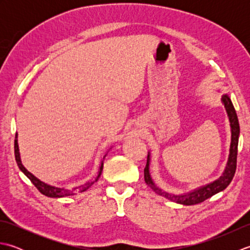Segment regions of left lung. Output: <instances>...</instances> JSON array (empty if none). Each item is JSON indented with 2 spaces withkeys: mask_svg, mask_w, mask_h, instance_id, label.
Here are the masks:
<instances>
[{
  "mask_svg": "<svg viewBox=\"0 0 250 250\" xmlns=\"http://www.w3.org/2000/svg\"><path fill=\"white\" fill-rule=\"evenodd\" d=\"M221 102L225 105V108L227 111V115L229 117L230 126H231V144H230V152L229 158H228V162L224 173L221 176L214 180L213 183H209L202 187L196 188L194 190H191L190 192L184 193V194H173L169 193L166 190H162L159 188L158 186L153 183V180L150 176L149 172V164H150V152H148L147 156V163L144 168V178L145 183L149 186V187L155 191L159 195H162L164 198L175 202V203L183 204V205H194L202 203V202L207 200L214 194L220 192V191L225 190L228 186L230 185L233 176L235 174L236 169V158H237V146H238V136H240V125H238V119L234 106L232 104V101L228 94H224L221 97Z\"/></svg>",
  "mask_w": 250,
  "mask_h": 250,
  "instance_id": "left-lung-1",
  "label": "left lung"
}]
</instances>
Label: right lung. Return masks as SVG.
I'll return each instance as SVG.
<instances>
[{"instance_id": "add662e5", "label": "right lung", "mask_w": 250, "mask_h": 250, "mask_svg": "<svg viewBox=\"0 0 250 250\" xmlns=\"http://www.w3.org/2000/svg\"><path fill=\"white\" fill-rule=\"evenodd\" d=\"M106 155H107V153H106ZM106 155L103 157V160L101 161L100 169H99L98 176H97V178H95V180H89V182H87L86 184H83L82 186H78V187L73 188L72 190H68V189H65V188L56 187V186H51V185L46 184L44 182H42V180H40L37 177H35L33 174L30 173L28 169H26L22 166V162H21L19 147H18V134H16V137H15V158H16V162H17V166L20 168V171L22 172L25 175V176L31 180L32 184H33L37 189H39V191L42 194H44L46 196H49V198H63V196H66V195L75 194V193H74V191H78V192H83V191H86L87 189H89L95 182H98L99 177L101 176V174H102L103 161H104V158L106 157Z\"/></svg>"}]
</instances>
